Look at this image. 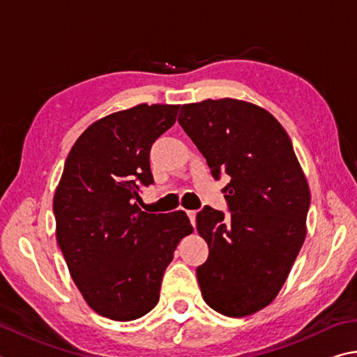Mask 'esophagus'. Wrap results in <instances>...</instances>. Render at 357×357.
<instances>
[{
  "mask_svg": "<svg viewBox=\"0 0 357 357\" xmlns=\"http://www.w3.org/2000/svg\"><path fill=\"white\" fill-rule=\"evenodd\" d=\"M187 215L190 218V223L195 226V220H197V211H187Z\"/></svg>",
  "mask_w": 357,
  "mask_h": 357,
  "instance_id": "1",
  "label": "esophagus"
}]
</instances>
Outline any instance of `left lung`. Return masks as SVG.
I'll use <instances>...</instances> for the list:
<instances>
[{
    "instance_id": "obj_1",
    "label": "left lung",
    "mask_w": 357,
    "mask_h": 357,
    "mask_svg": "<svg viewBox=\"0 0 357 357\" xmlns=\"http://www.w3.org/2000/svg\"><path fill=\"white\" fill-rule=\"evenodd\" d=\"M179 125L206 158L229 215L204 206L197 229L209 246L197 268L204 301L228 317L275 300L306 237L309 187L290 137L273 115L223 98L184 105Z\"/></svg>"
}]
</instances>
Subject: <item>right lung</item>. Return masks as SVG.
Segmentation results:
<instances>
[{"label": "right lung", "instance_id": "1", "mask_svg": "<svg viewBox=\"0 0 357 357\" xmlns=\"http://www.w3.org/2000/svg\"><path fill=\"white\" fill-rule=\"evenodd\" d=\"M179 106L140 105L93 123L63 165L53 201L56 237L84 300L107 319L135 320L156 306L162 276L181 238L185 212L137 206L154 184L150 151L176 121Z\"/></svg>", "mask_w": 357, "mask_h": 357}]
</instances>
